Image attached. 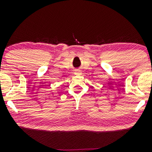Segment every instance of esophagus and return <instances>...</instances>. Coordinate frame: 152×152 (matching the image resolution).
<instances>
[{
	"label": "esophagus",
	"instance_id": "1",
	"mask_svg": "<svg viewBox=\"0 0 152 152\" xmlns=\"http://www.w3.org/2000/svg\"><path fill=\"white\" fill-rule=\"evenodd\" d=\"M81 74V72L80 70H75V71H74L75 75H80Z\"/></svg>",
	"mask_w": 152,
	"mask_h": 152
}]
</instances>
